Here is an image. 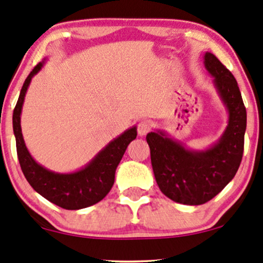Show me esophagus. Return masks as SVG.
Instances as JSON below:
<instances>
[{
  "label": "esophagus",
  "instance_id": "obj_1",
  "mask_svg": "<svg viewBox=\"0 0 263 263\" xmlns=\"http://www.w3.org/2000/svg\"><path fill=\"white\" fill-rule=\"evenodd\" d=\"M150 130H151V125H150V123H148V122L144 121V122H140L138 124L139 137H145V135H146Z\"/></svg>",
  "mask_w": 263,
  "mask_h": 263
}]
</instances>
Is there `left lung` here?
Here are the masks:
<instances>
[{
  "label": "left lung",
  "instance_id": "1",
  "mask_svg": "<svg viewBox=\"0 0 263 263\" xmlns=\"http://www.w3.org/2000/svg\"><path fill=\"white\" fill-rule=\"evenodd\" d=\"M203 64L228 113L221 138L205 150H193L161 129L146 135L158 187L184 205H202L221 193L234 178L244 151L246 109L238 83L215 54H203Z\"/></svg>",
  "mask_w": 263,
  "mask_h": 263
}]
</instances>
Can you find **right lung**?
<instances>
[{"instance_id": "1", "label": "right lung", "mask_w": 263, "mask_h": 263, "mask_svg": "<svg viewBox=\"0 0 263 263\" xmlns=\"http://www.w3.org/2000/svg\"><path fill=\"white\" fill-rule=\"evenodd\" d=\"M45 58L31 70L19 93V99L13 111V133L15 137L18 160L23 174L36 193L45 199L66 210H80L92 206L109 193L115 183L116 170L123 155L137 138V125L109 141L89 163L70 173H57L37 163L25 146L22 134L21 116L25 93L34 76L44 67Z\"/></svg>"}]
</instances>
